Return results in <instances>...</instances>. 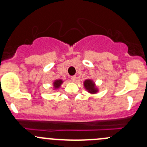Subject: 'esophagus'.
I'll list each match as a JSON object with an SVG mask.
<instances>
[{
	"label": "esophagus",
	"instance_id": "obj_1",
	"mask_svg": "<svg viewBox=\"0 0 147 147\" xmlns=\"http://www.w3.org/2000/svg\"><path fill=\"white\" fill-rule=\"evenodd\" d=\"M76 80H77L76 76H72V77H71V81H72V82H76Z\"/></svg>",
	"mask_w": 147,
	"mask_h": 147
}]
</instances>
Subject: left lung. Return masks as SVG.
<instances>
[{
    "label": "left lung",
    "instance_id": "1",
    "mask_svg": "<svg viewBox=\"0 0 147 147\" xmlns=\"http://www.w3.org/2000/svg\"><path fill=\"white\" fill-rule=\"evenodd\" d=\"M84 87L86 88V90H88L89 92L90 93H95L97 92V88L94 86V83L92 82L90 80H87L84 82Z\"/></svg>",
    "mask_w": 147,
    "mask_h": 147
}]
</instances>
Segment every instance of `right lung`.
I'll list each match as a JSON object with an SVG mask.
<instances>
[{
	"instance_id": "obj_1",
	"label": "right lung",
	"mask_w": 147,
	"mask_h": 147,
	"mask_svg": "<svg viewBox=\"0 0 147 147\" xmlns=\"http://www.w3.org/2000/svg\"><path fill=\"white\" fill-rule=\"evenodd\" d=\"M62 83H63V80H57L55 81L54 84H54L55 88L57 89L58 87H60V86L61 85Z\"/></svg>"
}]
</instances>
